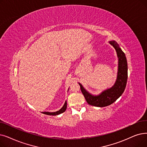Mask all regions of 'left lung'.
Instances as JSON below:
<instances>
[{
	"mask_svg": "<svg viewBox=\"0 0 147 147\" xmlns=\"http://www.w3.org/2000/svg\"><path fill=\"white\" fill-rule=\"evenodd\" d=\"M109 42L116 50L118 58V71L117 81L115 85L111 88L103 91L100 95L94 96L88 92L79 83L81 91L84 95L87 103L94 106L102 107L114 103L124 92L127 84L128 78V67L125 53L115 41H112Z\"/></svg>",
	"mask_w": 147,
	"mask_h": 147,
	"instance_id": "1",
	"label": "left lung"
}]
</instances>
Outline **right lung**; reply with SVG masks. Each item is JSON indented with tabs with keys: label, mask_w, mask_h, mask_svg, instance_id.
Here are the masks:
<instances>
[{
	"label": "right lung",
	"mask_w": 147,
	"mask_h": 147,
	"mask_svg": "<svg viewBox=\"0 0 147 147\" xmlns=\"http://www.w3.org/2000/svg\"><path fill=\"white\" fill-rule=\"evenodd\" d=\"M67 109V101L65 102V104L63 106V107L61 108V109L55 112H43L44 114H46V115H59L60 113H63V112H65L66 111Z\"/></svg>",
	"instance_id": "right-lung-1"
}]
</instances>
